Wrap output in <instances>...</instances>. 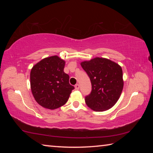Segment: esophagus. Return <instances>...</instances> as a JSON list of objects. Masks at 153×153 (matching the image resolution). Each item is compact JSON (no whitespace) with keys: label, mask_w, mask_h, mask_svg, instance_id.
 <instances>
[{"label":"esophagus","mask_w":153,"mask_h":153,"mask_svg":"<svg viewBox=\"0 0 153 153\" xmlns=\"http://www.w3.org/2000/svg\"><path fill=\"white\" fill-rule=\"evenodd\" d=\"M75 88H76V90H79V85L78 84L75 85Z\"/></svg>","instance_id":"esophagus-1"}]
</instances>
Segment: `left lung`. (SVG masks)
<instances>
[{"mask_svg":"<svg viewBox=\"0 0 153 153\" xmlns=\"http://www.w3.org/2000/svg\"><path fill=\"white\" fill-rule=\"evenodd\" d=\"M92 84L90 94L85 97L88 107L95 111L111 108L118 100L123 87L121 67L115 62L97 57L81 63Z\"/></svg>","mask_w":153,"mask_h":153,"instance_id":"obj_1","label":"left lung"}]
</instances>
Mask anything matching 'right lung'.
I'll use <instances>...</instances> for the list:
<instances>
[{"label":"right lung","instance_id":"1","mask_svg":"<svg viewBox=\"0 0 153 153\" xmlns=\"http://www.w3.org/2000/svg\"><path fill=\"white\" fill-rule=\"evenodd\" d=\"M65 62L57 56L41 60L30 72V85L36 101L48 109H55L68 100L74 87L63 71Z\"/></svg>","mask_w":153,"mask_h":153}]
</instances>
